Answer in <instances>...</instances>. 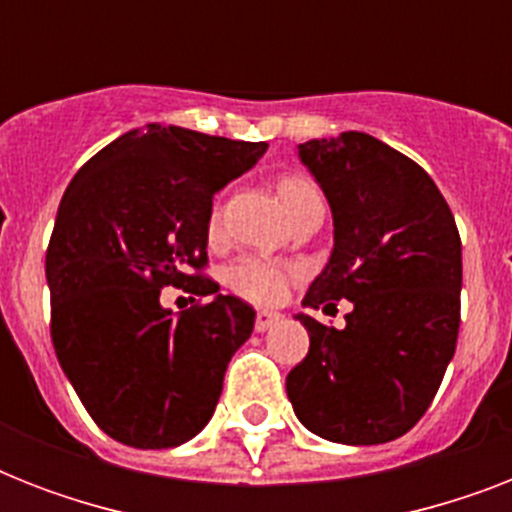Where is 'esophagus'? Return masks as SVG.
Here are the masks:
<instances>
[{"label": "esophagus", "mask_w": 512, "mask_h": 512, "mask_svg": "<svg viewBox=\"0 0 512 512\" xmlns=\"http://www.w3.org/2000/svg\"><path fill=\"white\" fill-rule=\"evenodd\" d=\"M281 321L279 313H273V311H257L255 316V329L257 332H268L271 327H276Z\"/></svg>", "instance_id": "1"}]
</instances>
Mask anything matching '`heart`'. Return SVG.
Wrapping results in <instances>:
<instances>
[{
	"label": "heart",
	"instance_id": "heart-1",
	"mask_svg": "<svg viewBox=\"0 0 512 512\" xmlns=\"http://www.w3.org/2000/svg\"><path fill=\"white\" fill-rule=\"evenodd\" d=\"M313 193H319V188L303 175H284L279 180V196L284 207H292L295 201L313 196ZM217 231H220V215L212 212L209 215V236H217ZM297 276H300V271L295 265L260 255H244L225 268V284L231 287V292H236L249 303H279Z\"/></svg>",
	"mask_w": 512,
	"mask_h": 512
}]
</instances>
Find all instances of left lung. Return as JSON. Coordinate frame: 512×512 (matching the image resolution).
<instances>
[{
    "instance_id": "left-lung-1",
    "label": "left lung",
    "mask_w": 512,
    "mask_h": 512,
    "mask_svg": "<svg viewBox=\"0 0 512 512\" xmlns=\"http://www.w3.org/2000/svg\"><path fill=\"white\" fill-rule=\"evenodd\" d=\"M300 162L327 196L335 249L303 303L350 300L345 329L308 313V356L289 372L297 420L335 444H385L428 412L457 348L462 241L420 164L366 132L308 140Z\"/></svg>"
}]
</instances>
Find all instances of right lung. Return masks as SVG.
Returning <instances> with one entry per match:
<instances>
[{
    "instance_id": "add662e5",
    "label": "right lung",
    "mask_w": 512,
    "mask_h": 512,
    "mask_svg": "<svg viewBox=\"0 0 512 512\" xmlns=\"http://www.w3.org/2000/svg\"><path fill=\"white\" fill-rule=\"evenodd\" d=\"M268 143L148 124L76 172L50 247V335L63 372L103 433L135 449L191 441L215 412L228 361L255 311L204 276L212 196ZM164 286L207 296L183 314Z\"/></svg>"
}]
</instances>
